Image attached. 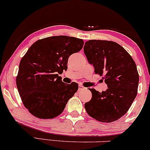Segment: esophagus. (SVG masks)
<instances>
[{"label": "esophagus", "mask_w": 150, "mask_h": 150, "mask_svg": "<svg viewBox=\"0 0 150 150\" xmlns=\"http://www.w3.org/2000/svg\"><path fill=\"white\" fill-rule=\"evenodd\" d=\"M85 87L83 86L82 85H79V91H80V90H84L85 89Z\"/></svg>", "instance_id": "esophagus-1"}]
</instances>
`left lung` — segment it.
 Listing matches in <instances>:
<instances>
[{
	"instance_id": "left-lung-1",
	"label": "left lung",
	"mask_w": 150,
	"mask_h": 150,
	"mask_svg": "<svg viewBox=\"0 0 150 150\" xmlns=\"http://www.w3.org/2000/svg\"><path fill=\"white\" fill-rule=\"evenodd\" d=\"M84 53L108 86L99 92L90 88L92 99L85 103L90 117L101 122H112L126 114L137 95L139 75L134 59L116 42L88 40Z\"/></svg>"
}]
</instances>
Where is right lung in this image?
<instances>
[{
	"label": "right lung",
	"mask_w": 150,
	"mask_h": 150,
	"mask_svg": "<svg viewBox=\"0 0 150 150\" xmlns=\"http://www.w3.org/2000/svg\"><path fill=\"white\" fill-rule=\"evenodd\" d=\"M83 44V40L74 37H49L33 44L21 58L16 86L24 106L35 117H57L77 92L76 83L65 84L58 74L67 69L69 57Z\"/></svg>",
	"instance_id": "add662e5"
}]
</instances>
